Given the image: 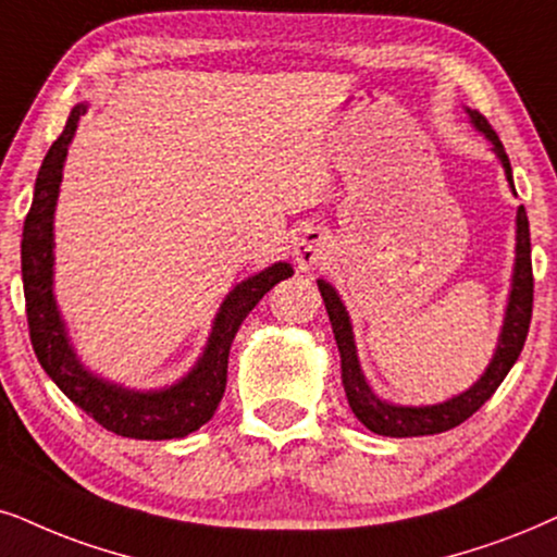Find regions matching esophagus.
Segmentation results:
<instances>
[{
	"mask_svg": "<svg viewBox=\"0 0 557 557\" xmlns=\"http://www.w3.org/2000/svg\"><path fill=\"white\" fill-rule=\"evenodd\" d=\"M293 257L300 270H315L331 257V238L319 228H302L295 238Z\"/></svg>",
	"mask_w": 557,
	"mask_h": 557,
	"instance_id": "1",
	"label": "esophagus"
}]
</instances>
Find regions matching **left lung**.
<instances>
[{"label":"left lung","mask_w":557,"mask_h":557,"mask_svg":"<svg viewBox=\"0 0 557 557\" xmlns=\"http://www.w3.org/2000/svg\"><path fill=\"white\" fill-rule=\"evenodd\" d=\"M468 112H470V121L475 123V128L481 131L491 144H494V151L498 153V159H502V164L506 169V180L511 182L509 157H506L504 144L498 140L496 131L491 128L488 121H485L481 112L475 110H468ZM319 290L323 295V302H326L336 344H339L344 391H347V400L351 411H355V417L360 419L370 432L383 434V436H424V434L447 432V429H455L460 426L462 421H468L478 408L485 404V400L494 396L498 385L504 383V377L509 375L513 362H517L519 351L524 347L527 331H530V321H532V300H534L530 221H527L524 206L519 208L517 213V267H513L509 308H506L502 339H498L494 360H491L488 370L483 372V377L478 380L473 388L453 400H445V404L393 406V404H385V400H380L375 393L370 391L368 380H364L360 370L355 336H351V326H349V315L344 311L339 295H336V290L329 283H323V280H319Z\"/></svg>","instance_id":"8db88e82"}]
</instances>
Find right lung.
Wrapping results in <instances>:
<instances>
[{
	"label": "right lung",
	"instance_id": "1",
	"mask_svg": "<svg viewBox=\"0 0 557 557\" xmlns=\"http://www.w3.org/2000/svg\"><path fill=\"white\" fill-rule=\"evenodd\" d=\"M84 112H87V104H76L66 128L48 149L38 180H35L33 206L27 210L23 226L25 311L35 357L48 377L108 432L131 436V440H177L200 429L213 417L226 391L228 349L238 326L264 298L267 290H272L280 280L290 277L293 267L277 262L231 290L223 300L202 357L193 372H187V377H182L172 388L157 393L125 391L84 370L74 349L69 347L51 290L55 197H59L63 159Z\"/></svg>",
	"mask_w": 557,
	"mask_h": 557
}]
</instances>
